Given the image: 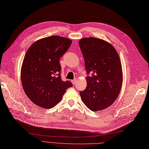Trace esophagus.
<instances>
[{
    "label": "esophagus",
    "instance_id": "esophagus-1",
    "mask_svg": "<svg viewBox=\"0 0 149 149\" xmlns=\"http://www.w3.org/2000/svg\"><path fill=\"white\" fill-rule=\"evenodd\" d=\"M72 83L73 85H75L76 83V80H72Z\"/></svg>",
    "mask_w": 149,
    "mask_h": 149
}]
</instances>
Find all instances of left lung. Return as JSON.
Here are the masks:
<instances>
[{"label":"left lung","instance_id":"8db88e82","mask_svg":"<svg viewBox=\"0 0 149 149\" xmlns=\"http://www.w3.org/2000/svg\"><path fill=\"white\" fill-rule=\"evenodd\" d=\"M79 45L86 72L92 74L86 78L87 86L80 92L81 99L93 111L106 109L116 100L123 84L119 55L113 46L102 39L84 38Z\"/></svg>","mask_w":149,"mask_h":149}]
</instances>
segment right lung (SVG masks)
Segmentation results:
<instances>
[{"label": "right lung", "mask_w": 149, "mask_h": 149, "mask_svg": "<svg viewBox=\"0 0 149 149\" xmlns=\"http://www.w3.org/2000/svg\"><path fill=\"white\" fill-rule=\"evenodd\" d=\"M65 37L50 36L40 39L28 49L21 68V81L27 97L41 108H54L67 88L70 81L61 79L59 59L71 46Z\"/></svg>", "instance_id": "right-lung-1"}]
</instances>
